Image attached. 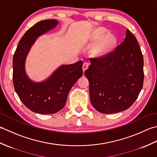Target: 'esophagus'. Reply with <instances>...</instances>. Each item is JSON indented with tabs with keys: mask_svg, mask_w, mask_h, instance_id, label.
I'll list each match as a JSON object with an SVG mask.
<instances>
[{
	"mask_svg": "<svg viewBox=\"0 0 157 157\" xmlns=\"http://www.w3.org/2000/svg\"><path fill=\"white\" fill-rule=\"evenodd\" d=\"M89 67V63L87 62H84L83 63V65H82V71L84 72Z\"/></svg>",
	"mask_w": 157,
	"mask_h": 157,
	"instance_id": "esophagus-1",
	"label": "esophagus"
}]
</instances>
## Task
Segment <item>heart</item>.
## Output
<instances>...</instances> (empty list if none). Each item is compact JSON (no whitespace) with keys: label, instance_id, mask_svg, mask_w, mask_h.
Segmentation results:
<instances>
[{"label":"heart","instance_id":"b5f03b06","mask_svg":"<svg viewBox=\"0 0 157 157\" xmlns=\"http://www.w3.org/2000/svg\"><path fill=\"white\" fill-rule=\"evenodd\" d=\"M107 30L104 28H98L95 30L93 36L92 41L94 43H96L103 37L99 43L94 49V53L95 56H101L104 54L109 52L116 45L117 43V38L116 35L113 33H108ZM105 36H104V35Z\"/></svg>","mask_w":157,"mask_h":157}]
</instances>
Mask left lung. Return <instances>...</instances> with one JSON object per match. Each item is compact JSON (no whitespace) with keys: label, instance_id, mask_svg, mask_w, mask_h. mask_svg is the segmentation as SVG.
Listing matches in <instances>:
<instances>
[{"label":"left lung","instance_id":"obj_1","mask_svg":"<svg viewBox=\"0 0 157 157\" xmlns=\"http://www.w3.org/2000/svg\"><path fill=\"white\" fill-rule=\"evenodd\" d=\"M89 62L85 75L93 106L104 114L129 108L138 97L144 78L143 56L136 37L127 30L124 40L114 52Z\"/></svg>","mask_w":157,"mask_h":157}]
</instances>
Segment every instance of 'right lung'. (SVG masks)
Masks as SVG:
<instances>
[{"instance_id":"add662e5","label":"right lung","mask_w":157,"mask_h":157,"mask_svg":"<svg viewBox=\"0 0 157 157\" xmlns=\"http://www.w3.org/2000/svg\"><path fill=\"white\" fill-rule=\"evenodd\" d=\"M58 24L57 20H47L34 24L21 37L13 59L15 90L25 106L38 114H54L62 110L70 90L82 75V61L59 66L42 82L32 81L26 74L25 59L32 46L38 37Z\"/></svg>"}]
</instances>
